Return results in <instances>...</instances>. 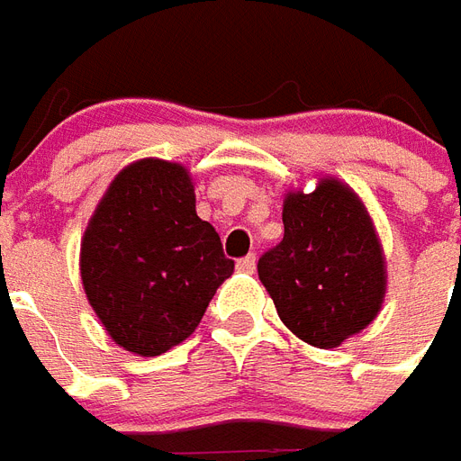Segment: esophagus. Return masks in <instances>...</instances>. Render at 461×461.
Wrapping results in <instances>:
<instances>
[{"instance_id":"esophagus-1","label":"esophagus","mask_w":461,"mask_h":461,"mask_svg":"<svg viewBox=\"0 0 461 461\" xmlns=\"http://www.w3.org/2000/svg\"><path fill=\"white\" fill-rule=\"evenodd\" d=\"M237 268L244 271V274H254V268H257V257H254V254H247V257L237 261Z\"/></svg>"}]
</instances>
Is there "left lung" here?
<instances>
[{"instance_id": "obj_1", "label": "left lung", "mask_w": 461, "mask_h": 461, "mask_svg": "<svg viewBox=\"0 0 461 461\" xmlns=\"http://www.w3.org/2000/svg\"><path fill=\"white\" fill-rule=\"evenodd\" d=\"M258 278L303 342L330 349L369 325L386 293L384 254L359 197L337 180L283 204V240L261 254Z\"/></svg>"}]
</instances>
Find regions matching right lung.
I'll return each mask as SVG.
<instances>
[{
	"mask_svg": "<svg viewBox=\"0 0 461 461\" xmlns=\"http://www.w3.org/2000/svg\"><path fill=\"white\" fill-rule=\"evenodd\" d=\"M234 271L220 234L195 212L178 163H131L87 224L80 274L109 337L158 357L195 332L214 291Z\"/></svg>",
	"mask_w": 461,
	"mask_h": 461,
	"instance_id": "right-lung-1",
	"label": "right lung"
}]
</instances>
